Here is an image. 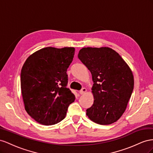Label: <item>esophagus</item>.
<instances>
[{"mask_svg":"<svg viewBox=\"0 0 153 153\" xmlns=\"http://www.w3.org/2000/svg\"><path fill=\"white\" fill-rule=\"evenodd\" d=\"M86 91H87V90H86V88H82L79 91V94H85V93L86 92Z\"/></svg>","mask_w":153,"mask_h":153,"instance_id":"obj_1","label":"esophagus"}]
</instances>
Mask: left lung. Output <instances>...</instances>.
<instances>
[{
    "instance_id": "left-lung-1",
    "label": "left lung",
    "mask_w": 153,
    "mask_h": 153,
    "mask_svg": "<svg viewBox=\"0 0 153 153\" xmlns=\"http://www.w3.org/2000/svg\"><path fill=\"white\" fill-rule=\"evenodd\" d=\"M78 58L92 76L94 101L86 115L94 123L108 125L124 113L134 87L131 70L119 53L110 47H84Z\"/></svg>"
}]
</instances>
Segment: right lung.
<instances>
[{"label":"right lung","instance_id":"right-lung-1","mask_svg":"<svg viewBox=\"0 0 153 153\" xmlns=\"http://www.w3.org/2000/svg\"><path fill=\"white\" fill-rule=\"evenodd\" d=\"M75 49L47 47L30 55L20 74L25 110L37 123L45 126L65 119L75 95L67 88V68Z\"/></svg>","mask_w":153,"mask_h":153}]
</instances>
